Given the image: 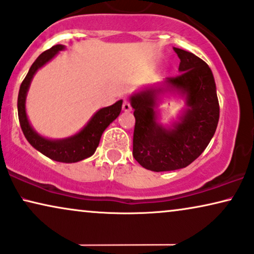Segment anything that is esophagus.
<instances>
[{
	"label": "esophagus",
	"mask_w": 254,
	"mask_h": 254,
	"mask_svg": "<svg viewBox=\"0 0 254 254\" xmlns=\"http://www.w3.org/2000/svg\"><path fill=\"white\" fill-rule=\"evenodd\" d=\"M123 110H124V112H130V111H131V106H130L129 101H127V100L124 101V104H123Z\"/></svg>",
	"instance_id": "34e87169"
}]
</instances>
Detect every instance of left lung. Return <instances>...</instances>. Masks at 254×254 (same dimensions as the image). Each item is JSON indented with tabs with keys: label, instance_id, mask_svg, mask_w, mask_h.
Here are the masks:
<instances>
[{
	"label": "left lung",
	"instance_id": "8db88e82",
	"mask_svg": "<svg viewBox=\"0 0 254 254\" xmlns=\"http://www.w3.org/2000/svg\"><path fill=\"white\" fill-rule=\"evenodd\" d=\"M180 58V74L146 86L130 95L134 110L133 156L151 171L182 169L207 147L219 120V104L211 68L191 52L174 48ZM185 98L178 121L166 127L157 121L156 108L164 94Z\"/></svg>",
	"mask_w": 254,
	"mask_h": 254
}]
</instances>
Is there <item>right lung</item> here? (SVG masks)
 <instances>
[{
	"label": "right lung",
	"mask_w": 254,
	"mask_h": 254,
	"mask_svg": "<svg viewBox=\"0 0 254 254\" xmlns=\"http://www.w3.org/2000/svg\"><path fill=\"white\" fill-rule=\"evenodd\" d=\"M63 50H65L64 45L57 44L38 56V58L31 65L24 80L22 81L21 87H19L17 110L19 125H21L23 134L35 149H37L43 155L48 156L49 159L57 161V162L74 163L93 155L95 149L99 146V142H100L104 130L119 117L123 100L117 101L112 106L100 108L98 112H95L83 129L79 130L77 134L72 135V136L65 137V139L52 140L38 134L31 126L28 115H26V94H28L29 87H30L31 80L36 72L50 62L59 51Z\"/></svg>",
	"instance_id": "right-lung-1"
}]
</instances>
